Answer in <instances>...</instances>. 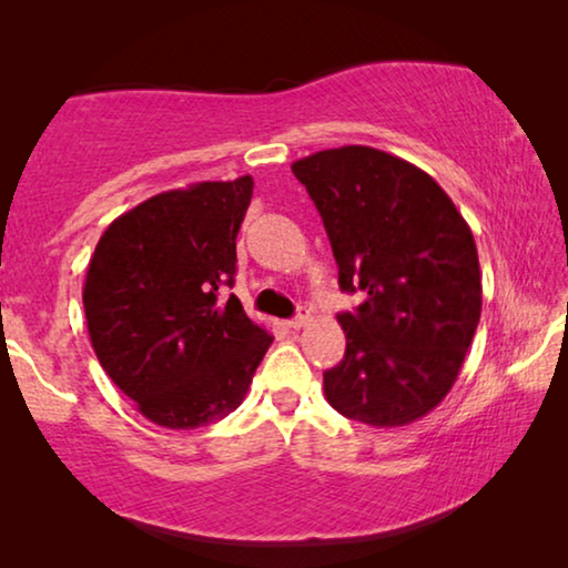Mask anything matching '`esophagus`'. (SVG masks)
<instances>
[{
  "label": "esophagus",
  "mask_w": 568,
  "mask_h": 568,
  "mask_svg": "<svg viewBox=\"0 0 568 568\" xmlns=\"http://www.w3.org/2000/svg\"><path fill=\"white\" fill-rule=\"evenodd\" d=\"M310 323V310L307 307H300V313L297 315H294L292 317V321L290 323H286V325H290V328L292 331H300V328H305V325Z\"/></svg>",
  "instance_id": "34e87169"
}]
</instances>
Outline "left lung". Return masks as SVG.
<instances>
[{"label": "left lung", "instance_id": "1", "mask_svg": "<svg viewBox=\"0 0 568 568\" xmlns=\"http://www.w3.org/2000/svg\"><path fill=\"white\" fill-rule=\"evenodd\" d=\"M292 173L323 216L338 286L367 297L338 315L346 354L323 372L325 400L383 429L416 422L455 385L480 321L468 222L432 175L372 146L315 152Z\"/></svg>", "mask_w": 568, "mask_h": 568}]
</instances>
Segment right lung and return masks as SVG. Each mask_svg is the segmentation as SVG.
<instances>
[{
  "mask_svg": "<svg viewBox=\"0 0 568 568\" xmlns=\"http://www.w3.org/2000/svg\"><path fill=\"white\" fill-rule=\"evenodd\" d=\"M253 178L158 193L108 224L82 302L100 367L165 429L220 422L243 403L274 336L235 294V240Z\"/></svg>",
  "mask_w": 568,
  "mask_h": 568,
  "instance_id": "obj_1",
  "label": "right lung"
}]
</instances>
